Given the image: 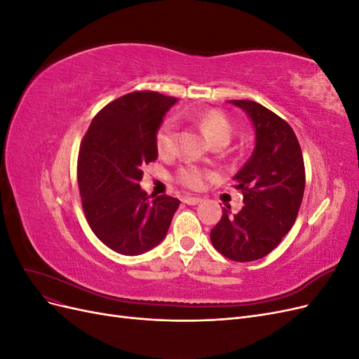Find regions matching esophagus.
Returning a JSON list of instances; mask_svg holds the SVG:
<instances>
[{
    "mask_svg": "<svg viewBox=\"0 0 359 359\" xmlns=\"http://www.w3.org/2000/svg\"><path fill=\"white\" fill-rule=\"evenodd\" d=\"M201 201H202L201 198H191V196H187V198L182 199V202L187 203V205H198Z\"/></svg>",
    "mask_w": 359,
    "mask_h": 359,
    "instance_id": "1",
    "label": "esophagus"
}]
</instances>
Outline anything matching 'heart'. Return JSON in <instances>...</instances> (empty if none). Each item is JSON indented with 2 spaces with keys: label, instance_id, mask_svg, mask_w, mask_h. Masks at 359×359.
Here are the masks:
<instances>
[{
  "label": "heart",
  "instance_id": "obj_1",
  "mask_svg": "<svg viewBox=\"0 0 359 359\" xmlns=\"http://www.w3.org/2000/svg\"><path fill=\"white\" fill-rule=\"evenodd\" d=\"M198 124L201 126L202 132L208 137L211 144L224 142L227 144L232 137L233 127L223 112L212 109L205 112L199 116ZM177 135H178V124L175 118H166L165 121L157 130L156 135V147L161 157H172L177 154ZM211 178V172L201 166L187 163L178 169L177 181L182 184L184 187L191 190H201L205 187V184Z\"/></svg>",
  "mask_w": 359,
  "mask_h": 359
}]
</instances>
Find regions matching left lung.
<instances>
[{
    "instance_id": "left-lung-1",
    "label": "left lung",
    "mask_w": 359,
    "mask_h": 359,
    "mask_svg": "<svg viewBox=\"0 0 359 359\" xmlns=\"http://www.w3.org/2000/svg\"><path fill=\"white\" fill-rule=\"evenodd\" d=\"M252 119L253 154L233 177L244 206L232 214L226 205L211 229L217 252L235 262L266 256L283 240L297 220L306 187L301 147L292 127L265 106L252 100H229Z\"/></svg>"
}]
</instances>
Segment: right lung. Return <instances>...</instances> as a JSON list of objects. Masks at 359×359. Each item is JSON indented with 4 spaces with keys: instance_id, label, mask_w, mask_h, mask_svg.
<instances>
[{
    "instance_id": "obj_1",
    "label": "right lung",
    "mask_w": 359,
    "mask_h": 359,
    "mask_svg": "<svg viewBox=\"0 0 359 359\" xmlns=\"http://www.w3.org/2000/svg\"><path fill=\"white\" fill-rule=\"evenodd\" d=\"M175 97L128 93L94 116L82 139L78 184L91 231L114 252L142 255L166 236L180 201L149 199L139 182L142 166L158 156L156 135Z\"/></svg>"
}]
</instances>
